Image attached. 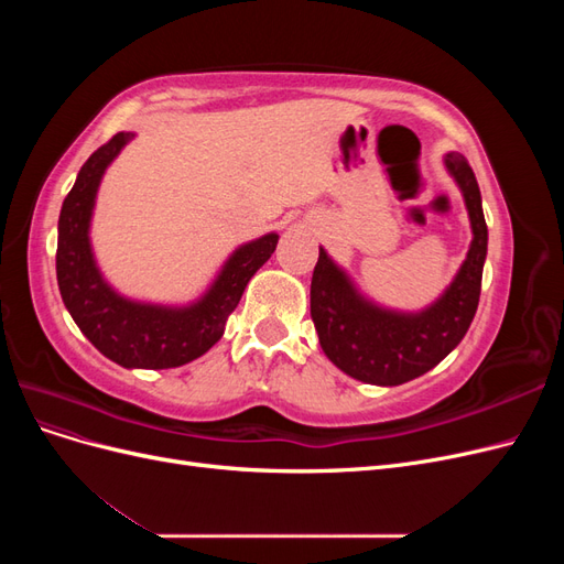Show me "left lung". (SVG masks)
Listing matches in <instances>:
<instances>
[{"label": "left lung", "instance_id": "8db88e82", "mask_svg": "<svg viewBox=\"0 0 564 564\" xmlns=\"http://www.w3.org/2000/svg\"><path fill=\"white\" fill-rule=\"evenodd\" d=\"M445 169L464 195L473 240L452 284L431 305L404 313L373 303L319 247L311 282V315L324 355L357 381L400 386L421 377L460 344L475 317L487 259L482 197L460 152H447Z\"/></svg>", "mask_w": 564, "mask_h": 564}]
</instances>
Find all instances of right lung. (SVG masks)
<instances>
[{
	"label": "right lung",
	"mask_w": 564,
	"mask_h": 564,
	"mask_svg": "<svg viewBox=\"0 0 564 564\" xmlns=\"http://www.w3.org/2000/svg\"><path fill=\"white\" fill-rule=\"evenodd\" d=\"M135 133L119 131L79 169L58 216L56 278L67 313L108 360L127 369H172L197 360L224 336L245 286L275 251L268 232L237 247L207 292L187 305L127 299L100 272L91 247V218L106 169Z\"/></svg>",
	"instance_id": "1"
}]
</instances>
